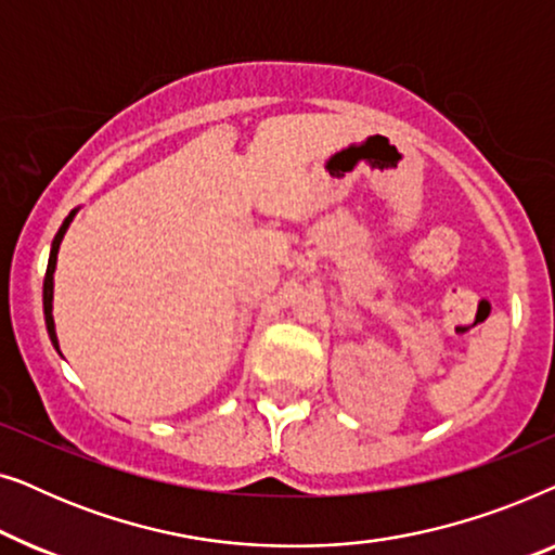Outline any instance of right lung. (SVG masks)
Instances as JSON below:
<instances>
[{
	"label": "right lung",
	"instance_id": "add662e5",
	"mask_svg": "<svg viewBox=\"0 0 555 555\" xmlns=\"http://www.w3.org/2000/svg\"><path fill=\"white\" fill-rule=\"evenodd\" d=\"M73 215L65 219L63 227H60L55 240H52V249H50V262H48V272H44V285H42V306H44V323H48V333L52 338V344L57 348V336H55V321H52V272H55V262H57V249H60V242H63V234L67 230V224H70Z\"/></svg>",
	"mask_w": 555,
	"mask_h": 555
}]
</instances>
